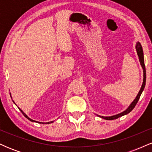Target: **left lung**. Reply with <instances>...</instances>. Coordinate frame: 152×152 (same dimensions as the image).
Here are the masks:
<instances>
[{"label":"left lung","mask_w":152,"mask_h":152,"mask_svg":"<svg viewBox=\"0 0 152 152\" xmlns=\"http://www.w3.org/2000/svg\"><path fill=\"white\" fill-rule=\"evenodd\" d=\"M136 49H137L138 56H139V61H140L141 65H142L143 69H144V80H143V83H142V88H141V89H140V91H139V94H138V95L137 96V97H136V99H134V102H132V104H131V105L129 106V108L126 110V111H123V112L121 113V114H118L117 115H114V116H100V117L104 118V119H106V120L116 119V118H118V117H120V116H124V115H126L127 114H129V112H131V111L133 110L134 108L135 107V106L137 105L138 101H139V98H140L141 94H142L143 90H144V87H145V84H146V69H145V65H144V53H143L142 47V46H141L140 43H139V42L137 43V46H136Z\"/></svg>","instance_id":"left-lung-1"}]
</instances>
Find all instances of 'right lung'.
<instances>
[{
  "label": "right lung",
  "instance_id": "add662e5",
  "mask_svg": "<svg viewBox=\"0 0 152 152\" xmlns=\"http://www.w3.org/2000/svg\"><path fill=\"white\" fill-rule=\"evenodd\" d=\"M18 109H19V108H18ZM20 109V111H21V113H22V114H23V116H25V117H26V118H28V120H30V121H34V120H32V119H31V118H29V117H28V116H27V115H26V114H25V113H24V112H23V111H22V110H21V109ZM36 122H38V121H36ZM52 122H53V121H50V122H48V123H47V124H50V123H52ZM38 123H40V122H38Z\"/></svg>",
  "mask_w": 152,
  "mask_h": 152
}]
</instances>
